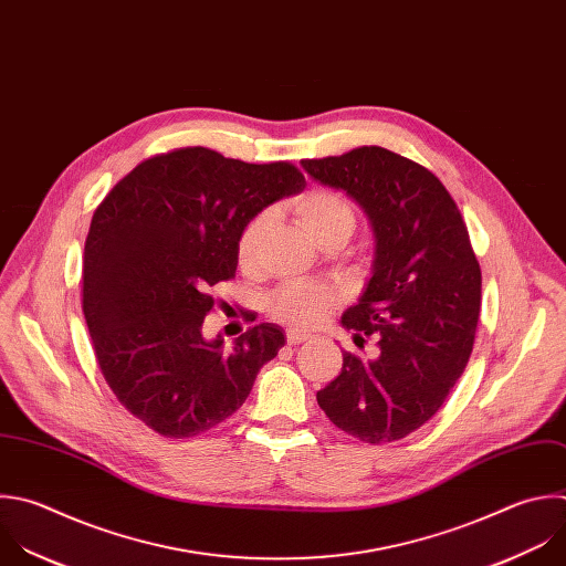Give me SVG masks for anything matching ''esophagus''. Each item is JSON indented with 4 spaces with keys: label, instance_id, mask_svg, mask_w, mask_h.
<instances>
[{
    "label": "esophagus",
    "instance_id": "1",
    "mask_svg": "<svg viewBox=\"0 0 566 566\" xmlns=\"http://www.w3.org/2000/svg\"><path fill=\"white\" fill-rule=\"evenodd\" d=\"M308 337H311L308 333H304V331H295V328L286 333V342H289L291 346H293V344H302V342H306Z\"/></svg>",
    "mask_w": 566,
    "mask_h": 566
}]
</instances>
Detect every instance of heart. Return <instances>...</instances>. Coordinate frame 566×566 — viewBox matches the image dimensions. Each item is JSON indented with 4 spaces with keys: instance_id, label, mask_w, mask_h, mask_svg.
Here are the masks:
<instances>
[{
    "instance_id": "b5f03b06",
    "label": "heart",
    "mask_w": 566,
    "mask_h": 566,
    "mask_svg": "<svg viewBox=\"0 0 566 566\" xmlns=\"http://www.w3.org/2000/svg\"><path fill=\"white\" fill-rule=\"evenodd\" d=\"M295 213L302 227L315 242L326 244L335 238H350L355 229L353 207L333 191H308L295 202ZM271 224V213L262 211L249 220L238 238L235 255L242 269H253L260 255L262 238ZM337 302V293L322 284H286L280 286L266 302L269 313L291 326H313L326 317Z\"/></svg>"
}]
</instances>
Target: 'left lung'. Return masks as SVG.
<instances>
[{
  "instance_id": "1",
  "label": "left lung",
  "mask_w": 566,
  "mask_h": 566,
  "mask_svg": "<svg viewBox=\"0 0 566 566\" xmlns=\"http://www.w3.org/2000/svg\"><path fill=\"white\" fill-rule=\"evenodd\" d=\"M302 168L357 202L375 238L370 280L342 326L378 337L380 355L344 353L317 405L361 442L402 440L440 411L473 350L482 273L467 224L431 170L382 146Z\"/></svg>"
}]
</instances>
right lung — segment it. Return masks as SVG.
Returning a JSON list of instances; mask_svg holds the SVG:
<instances>
[{
  "label": "right lung",
  "instance_id": "obj_1",
  "mask_svg": "<svg viewBox=\"0 0 566 566\" xmlns=\"http://www.w3.org/2000/svg\"><path fill=\"white\" fill-rule=\"evenodd\" d=\"M304 186L289 161L193 146L137 164L93 213L82 275L93 350L115 398L159 436L224 422L284 346L280 326L258 324L227 350L202 324L211 289L235 277L244 224Z\"/></svg>",
  "mask_w": 566,
  "mask_h": 566
}]
</instances>
